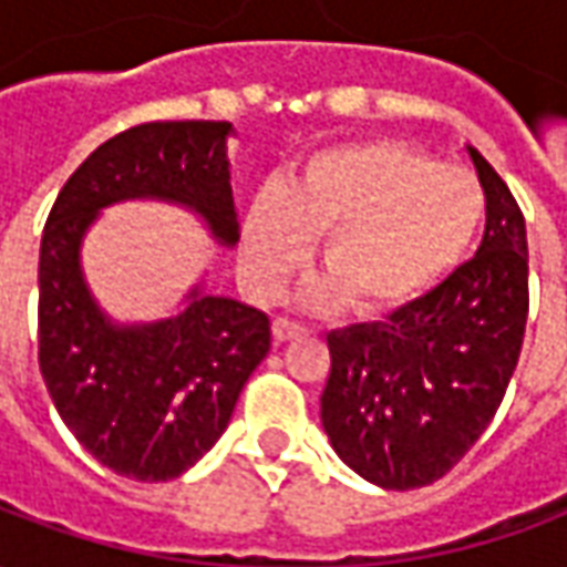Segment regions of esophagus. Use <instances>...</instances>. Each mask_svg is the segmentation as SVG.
Returning a JSON list of instances; mask_svg holds the SVG:
<instances>
[{"instance_id": "1", "label": "esophagus", "mask_w": 567, "mask_h": 567, "mask_svg": "<svg viewBox=\"0 0 567 567\" xmlns=\"http://www.w3.org/2000/svg\"><path fill=\"white\" fill-rule=\"evenodd\" d=\"M303 333H307V328L291 319L272 321V340H276V343H288V340H297V337H303Z\"/></svg>"}]
</instances>
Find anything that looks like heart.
Listing matches in <instances>:
<instances>
[{
	"label": "heart",
	"instance_id": "heart-1",
	"mask_svg": "<svg viewBox=\"0 0 567 567\" xmlns=\"http://www.w3.org/2000/svg\"><path fill=\"white\" fill-rule=\"evenodd\" d=\"M483 185L462 166H440L401 142H355L319 151L282 187L251 197L239 258L258 295H276L321 243L331 282L364 316L410 307L437 288L480 234Z\"/></svg>",
	"mask_w": 567,
	"mask_h": 567
}]
</instances>
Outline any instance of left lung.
Returning <instances> with one entry per match:
<instances>
[{"label": "left lung", "instance_id": "obj_1", "mask_svg": "<svg viewBox=\"0 0 567 567\" xmlns=\"http://www.w3.org/2000/svg\"><path fill=\"white\" fill-rule=\"evenodd\" d=\"M486 194L476 255L385 321L328 333L321 425L333 452L382 488H419L462 462L498 413L528 319L525 218L476 148Z\"/></svg>", "mask_w": 567, "mask_h": 567}]
</instances>
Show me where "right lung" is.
I'll return each mask as SVG.
<instances>
[{
  "mask_svg": "<svg viewBox=\"0 0 567 567\" xmlns=\"http://www.w3.org/2000/svg\"><path fill=\"white\" fill-rule=\"evenodd\" d=\"M227 121H154L103 142L69 175L39 255V368L96 462L140 483H163L218 443L239 392L270 352V319L203 282L161 321L121 324L81 270L84 236L105 206L163 199L185 206L224 248L239 243Z\"/></svg>",
  "mask_w": 567,
  "mask_h": 567,
  "instance_id": "add662e5",
  "label": "right lung"
}]
</instances>
